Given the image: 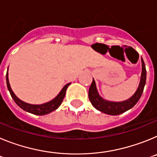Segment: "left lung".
Listing matches in <instances>:
<instances>
[{
  "mask_svg": "<svg viewBox=\"0 0 157 157\" xmlns=\"http://www.w3.org/2000/svg\"><path fill=\"white\" fill-rule=\"evenodd\" d=\"M141 63H142V72H141V81H140L139 86L135 92V94L125 101L122 102H111L104 100L101 98L98 94L97 89H96L95 82L93 79L90 89H89V99L90 101L91 104L96 109L99 110L100 112H104L105 114L116 116L125 112L134 106L141 98L142 92L144 90V86L145 85L146 81V69L145 65L143 61V59L141 58Z\"/></svg>",
  "mask_w": 157,
  "mask_h": 157,
  "instance_id": "8db88e82",
  "label": "left lung"
}]
</instances>
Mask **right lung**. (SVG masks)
I'll return each instance as SVG.
<instances>
[{"instance_id":"1","label":"right lung","mask_w":157,"mask_h":157,"mask_svg":"<svg viewBox=\"0 0 157 157\" xmlns=\"http://www.w3.org/2000/svg\"><path fill=\"white\" fill-rule=\"evenodd\" d=\"M6 82H7V86H8V90L10 92L11 96H12V99L14 100V101L16 102V105L19 107H20L23 110L26 111V112H28L32 114L37 115V116H42V115L48 114L49 112H52V111L56 110V109H58V107L61 105L62 101H63V98L65 97V94H66L67 88L68 87V86L70 85V83L67 84L66 86H64L62 90L60 91L59 94L57 95L56 98H54L53 100H52L49 102H47L45 104H43V105H30V104L25 103L23 101H22L21 100H19V98L16 97L15 94H14L13 91L11 89L10 85H9V82H8V71H7L6 74Z\"/></svg>"}]
</instances>
